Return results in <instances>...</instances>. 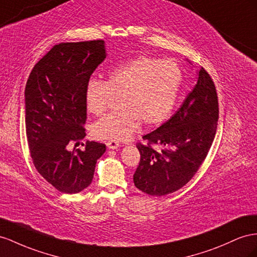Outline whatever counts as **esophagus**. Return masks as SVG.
<instances>
[{
    "instance_id": "esophagus-1",
    "label": "esophagus",
    "mask_w": 257,
    "mask_h": 257,
    "mask_svg": "<svg viewBox=\"0 0 257 257\" xmlns=\"http://www.w3.org/2000/svg\"><path fill=\"white\" fill-rule=\"evenodd\" d=\"M106 145H107V147H108L109 149H112V150L116 149V148L120 146V144L117 143V142H115V141H109V142H107Z\"/></svg>"
}]
</instances>
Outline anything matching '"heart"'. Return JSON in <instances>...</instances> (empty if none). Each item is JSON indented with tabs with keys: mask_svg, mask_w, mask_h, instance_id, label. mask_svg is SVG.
Wrapping results in <instances>:
<instances>
[{
	"mask_svg": "<svg viewBox=\"0 0 257 257\" xmlns=\"http://www.w3.org/2000/svg\"><path fill=\"white\" fill-rule=\"evenodd\" d=\"M183 82V72L173 59L142 56L110 71L106 81L91 80L85 88L86 108L102 115L120 99L119 112L92 126L97 140L125 141L141 127L157 126L171 113Z\"/></svg>",
	"mask_w": 257,
	"mask_h": 257,
	"instance_id": "1",
	"label": "heart"
}]
</instances>
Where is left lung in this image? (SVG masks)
Here are the masks:
<instances>
[{
  "label": "left lung",
  "instance_id": "1",
  "mask_svg": "<svg viewBox=\"0 0 257 257\" xmlns=\"http://www.w3.org/2000/svg\"><path fill=\"white\" fill-rule=\"evenodd\" d=\"M183 105L160 127L138 143L141 161L133 176L136 188L150 196H165L182 188L196 174L216 133V88L203 68ZM161 147L160 151L154 148Z\"/></svg>",
  "mask_w": 257,
  "mask_h": 257
}]
</instances>
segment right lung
Returning <instances> with one entry per match:
<instances>
[{
	"instance_id": "1",
	"label": "right lung",
	"mask_w": 257,
	"mask_h": 257,
	"mask_svg": "<svg viewBox=\"0 0 257 257\" xmlns=\"http://www.w3.org/2000/svg\"><path fill=\"white\" fill-rule=\"evenodd\" d=\"M107 56L105 41L55 45L41 58L25 89L26 133L36 169L65 193L91 185L97 160L106 145L86 142L83 150L69 151V142L85 137V88L95 69Z\"/></svg>"
}]
</instances>
